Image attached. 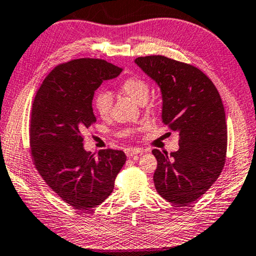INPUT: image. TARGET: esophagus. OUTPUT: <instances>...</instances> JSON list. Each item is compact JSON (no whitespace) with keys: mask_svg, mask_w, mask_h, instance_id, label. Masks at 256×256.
<instances>
[{"mask_svg":"<svg viewBox=\"0 0 256 256\" xmlns=\"http://www.w3.org/2000/svg\"><path fill=\"white\" fill-rule=\"evenodd\" d=\"M140 153H143V150H142V148H129L126 150V154H127L128 158H134V156H136L137 154H140Z\"/></svg>","mask_w":256,"mask_h":256,"instance_id":"obj_1","label":"esophagus"}]
</instances>
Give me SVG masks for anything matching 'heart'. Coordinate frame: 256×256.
<instances>
[{
	"instance_id": "heart-1",
	"label": "heart",
	"mask_w": 256,
	"mask_h": 256,
	"mask_svg": "<svg viewBox=\"0 0 256 256\" xmlns=\"http://www.w3.org/2000/svg\"><path fill=\"white\" fill-rule=\"evenodd\" d=\"M120 92L137 103H145L150 94V84L143 76H130L120 84ZM112 105V95L108 92H98L94 100V108L103 119H108L111 116Z\"/></svg>"
}]
</instances>
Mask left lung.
<instances>
[{
  "label": "left lung",
  "instance_id": "obj_1",
  "mask_svg": "<svg viewBox=\"0 0 256 256\" xmlns=\"http://www.w3.org/2000/svg\"><path fill=\"white\" fill-rule=\"evenodd\" d=\"M135 62L159 84L162 124L180 134L178 151H152L158 161L156 190L169 202L186 206L213 186L226 164L228 129L221 96L194 65L161 54Z\"/></svg>",
  "mask_w": 256,
  "mask_h": 256
}]
</instances>
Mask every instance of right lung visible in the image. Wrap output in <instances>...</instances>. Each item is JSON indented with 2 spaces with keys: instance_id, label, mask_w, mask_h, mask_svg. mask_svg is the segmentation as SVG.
Listing matches in <instances>:
<instances>
[{
  "instance_id": "obj_1",
  "label": "right lung",
  "mask_w": 256,
  "mask_h": 256,
  "mask_svg": "<svg viewBox=\"0 0 256 256\" xmlns=\"http://www.w3.org/2000/svg\"><path fill=\"white\" fill-rule=\"evenodd\" d=\"M122 68L97 58L57 65L34 97L30 119V151L43 180L78 210L100 205L114 188L126 162L124 151L105 148L97 158L84 148V132L96 121L95 90Z\"/></svg>"
}]
</instances>
